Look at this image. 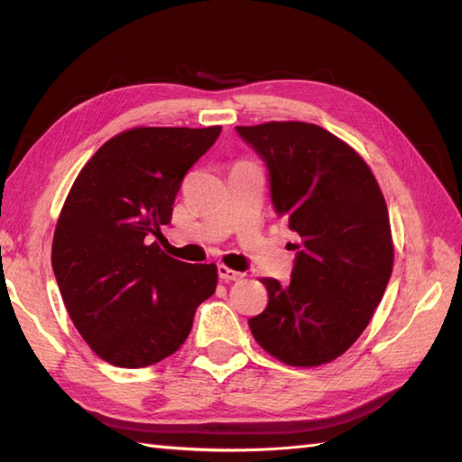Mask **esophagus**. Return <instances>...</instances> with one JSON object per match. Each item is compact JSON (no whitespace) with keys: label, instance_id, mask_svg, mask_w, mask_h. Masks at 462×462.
Returning <instances> with one entry per match:
<instances>
[{"label":"esophagus","instance_id":"1","mask_svg":"<svg viewBox=\"0 0 462 462\" xmlns=\"http://www.w3.org/2000/svg\"><path fill=\"white\" fill-rule=\"evenodd\" d=\"M218 276L224 280V282H236V280H242L244 273L242 272H236L232 270L228 266H224V263H220L218 266Z\"/></svg>","mask_w":462,"mask_h":462}]
</instances>
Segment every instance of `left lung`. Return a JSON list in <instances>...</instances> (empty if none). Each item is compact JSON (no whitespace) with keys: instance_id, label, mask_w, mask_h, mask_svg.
I'll return each mask as SVG.
<instances>
[{"instance_id":"1","label":"left lung","mask_w":462,"mask_h":462,"mask_svg":"<svg viewBox=\"0 0 462 462\" xmlns=\"http://www.w3.org/2000/svg\"><path fill=\"white\" fill-rule=\"evenodd\" d=\"M236 131L268 166L276 214L300 234L288 286L262 280L268 306L248 319L252 336L286 365H323L369 326L393 272L385 199L361 154L318 125Z\"/></svg>"}]
</instances>
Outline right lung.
Listing matches in <instances>:
<instances>
[{"mask_svg": "<svg viewBox=\"0 0 462 462\" xmlns=\"http://www.w3.org/2000/svg\"><path fill=\"white\" fill-rule=\"evenodd\" d=\"M222 126H134L106 141L77 176L59 214L51 263L77 331L116 367L172 356L189 337L218 268L164 254L161 226L190 166Z\"/></svg>", "mask_w": 462, "mask_h": 462, "instance_id": "1", "label": "right lung"}]
</instances>
